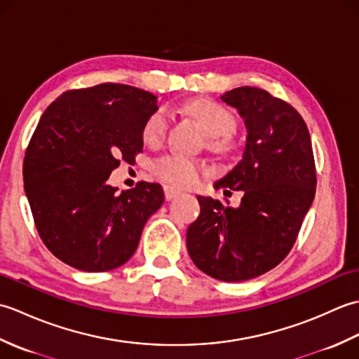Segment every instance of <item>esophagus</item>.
I'll return each instance as SVG.
<instances>
[{
	"mask_svg": "<svg viewBox=\"0 0 359 359\" xmlns=\"http://www.w3.org/2000/svg\"><path fill=\"white\" fill-rule=\"evenodd\" d=\"M163 189H165V197H166V201H172V199H175V197L182 194L180 189L174 188V187H170V185H166Z\"/></svg>",
	"mask_w": 359,
	"mask_h": 359,
	"instance_id": "34e87169",
	"label": "esophagus"
}]
</instances>
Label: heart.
Returning <instances> with one entry per match:
<instances>
[{
    "instance_id": "1",
    "label": "heart",
    "mask_w": 359,
    "mask_h": 359,
    "mask_svg": "<svg viewBox=\"0 0 359 359\" xmlns=\"http://www.w3.org/2000/svg\"><path fill=\"white\" fill-rule=\"evenodd\" d=\"M187 111L194 118L201 121L210 137H220L215 140L217 148L226 149L231 147V139L228 133H231L236 126V117L228 111L225 106L211 100V98H194L187 103ZM168 125H170V116L165 108H158L148 117L143 126V139L149 144H158L165 139ZM224 137H222V135ZM205 168L193 158L185 156H166L157 160L154 165V172L160 179L170 182L177 187H191L199 182Z\"/></svg>"
}]
</instances>
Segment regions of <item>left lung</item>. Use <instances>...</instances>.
I'll use <instances>...</instances> for the list:
<instances>
[{
	"mask_svg": "<svg viewBox=\"0 0 359 359\" xmlns=\"http://www.w3.org/2000/svg\"><path fill=\"white\" fill-rule=\"evenodd\" d=\"M220 100L238 109L247 142L215 187L243 196L236 208L197 196L201 215L188 226L187 248L208 276L241 282L274 269L292 250L315 199L316 170L307 125L292 104L251 86Z\"/></svg>",
	"mask_w": 359,
	"mask_h": 359,
	"instance_id": "8db88e82",
	"label": "left lung"
}]
</instances>
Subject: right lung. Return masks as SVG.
Segmentation results:
<instances>
[{
    "label": "right lung",
    "instance_id": "right-lung-1",
    "mask_svg": "<svg viewBox=\"0 0 359 359\" xmlns=\"http://www.w3.org/2000/svg\"><path fill=\"white\" fill-rule=\"evenodd\" d=\"M157 97L103 83L67 90L49 104L26 151L22 175L35 226L60 261L83 271L123 265L151 215L162 207L158 184L118 193L111 172L143 149V126Z\"/></svg>",
    "mask_w": 359,
    "mask_h": 359
}]
</instances>
